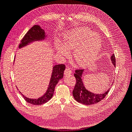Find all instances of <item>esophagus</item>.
<instances>
[{
    "instance_id": "obj_1",
    "label": "esophagus",
    "mask_w": 132,
    "mask_h": 132,
    "mask_svg": "<svg viewBox=\"0 0 132 132\" xmlns=\"http://www.w3.org/2000/svg\"><path fill=\"white\" fill-rule=\"evenodd\" d=\"M71 70L68 67H67L64 71V74H71Z\"/></svg>"
}]
</instances>
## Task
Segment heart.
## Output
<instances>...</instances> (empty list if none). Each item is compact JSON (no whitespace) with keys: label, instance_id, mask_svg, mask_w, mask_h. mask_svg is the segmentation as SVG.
Masks as SVG:
<instances>
[{"label":"heart","instance_id":"obj_1","mask_svg":"<svg viewBox=\"0 0 132 132\" xmlns=\"http://www.w3.org/2000/svg\"><path fill=\"white\" fill-rule=\"evenodd\" d=\"M101 42L98 36L93 34L85 27L75 29L68 35L63 45H59L58 53L68 54V51H73V56L78 64L83 65L89 63L96 57L100 50Z\"/></svg>","mask_w":132,"mask_h":132}]
</instances>
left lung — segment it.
Wrapping results in <instances>:
<instances>
[{
    "instance_id": "1",
    "label": "left lung",
    "mask_w": 132,
    "mask_h": 132,
    "mask_svg": "<svg viewBox=\"0 0 132 132\" xmlns=\"http://www.w3.org/2000/svg\"><path fill=\"white\" fill-rule=\"evenodd\" d=\"M111 59L114 66L116 67V58L114 54L111 56ZM84 71V69L75 70L74 75L76 78V84L73 91V95L75 100L79 103L85 105H93L104 98L109 93L110 88L101 94H94L86 90L81 79Z\"/></svg>"
}]
</instances>
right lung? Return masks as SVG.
<instances>
[{
  "label": "right lung",
  "mask_w": 132,
  "mask_h": 132,
  "mask_svg": "<svg viewBox=\"0 0 132 132\" xmlns=\"http://www.w3.org/2000/svg\"><path fill=\"white\" fill-rule=\"evenodd\" d=\"M46 36L45 31L41 29L40 26L38 25H34L27 31V32L22 39L21 43L19 45V48L27 46L31 42L43 40L46 38ZM65 68V66L63 64L55 65L53 67L50 84L46 93L42 96L37 99L30 98L25 96L20 93L23 98L25 100L26 102L35 105H42L48 101L53 96L55 86L57 84L59 80L63 78L64 71Z\"/></svg>",
  "instance_id": "1"
}]
</instances>
